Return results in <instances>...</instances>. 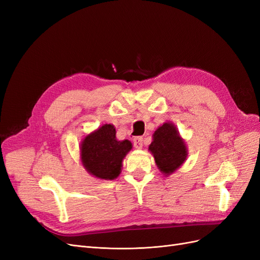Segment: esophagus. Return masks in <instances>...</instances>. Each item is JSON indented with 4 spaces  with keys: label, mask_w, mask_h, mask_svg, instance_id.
Wrapping results in <instances>:
<instances>
[{
    "label": "esophagus",
    "mask_w": 260,
    "mask_h": 260,
    "mask_svg": "<svg viewBox=\"0 0 260 260\" xmlns=\"http://www.w3.org/2000/svg\"><path fill=\"white\" fill-rule=\"evenodd\" d=\"M133 145L136 148H141L143 146V138L142 137H135L133 138Z\"/></svg>",
    "instance_id": "1"
}]
</instances>
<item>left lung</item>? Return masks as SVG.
<instances>
[{
    "instance_id": "left-lung-1",
    "label": "left lung",
    "mask_w": 260,
    "mask_h": 260,
    "mask_svg": "<svg viewBox=\"0 0 260 260\" xmlns=\"http://www.w3.org/2000/svg\"><path fill=\"white\" fill-rule=\"evenodd\" d=\"M157 167L165 175L177 170L186 158V147L172 123H164L153 135V142L149 145Z\"/></svg>"
}]
</instances>
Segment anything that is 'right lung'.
Segmentation results:
<instances>
[{
	"label": "right lung",
	"mask_w": 260,
	"mask_h": 260,
	"mask_svg": "<svg viewBox=\"0 0 260 260\" xmlns=\"http://www.w3.org/2000/svg\"><path fill=\"white\" fill-rule=\"evenodd\" d=\"M132 148L130 141H117L113 124H104L85 137L81 144V160L91 175L113 180L120 174L122 159Z\"/></svg>",
	"instance_id": "add662e5"
}]
</instances>
